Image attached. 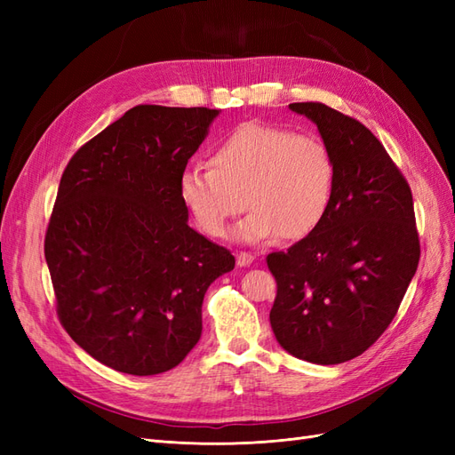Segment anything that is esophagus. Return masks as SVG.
<instances>
[{
  "mask_svg": "<svg viewBox=\"0 0 455 455\" xmlns=\"http://www.w3.org/2000/svg\"><path fill=\"white\" fill-rule=\"evenodd\" d=\"M254 259H256V256H252L251 252H237V266H239V267L251 266Z\"/></svg>",
  "mask_w": 455,
  "mask_h": 455,
  "instance_id": "esophagus-1",
  "label": "esophagus"
}]
</instances>
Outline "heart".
<instances>
[{
    "label": "heart",
    "instance_id": "1",
    "mask_svg": "<svg viewBox=\"0 0 455 455\" xmlns=\"http://www.w3.org/2000/svg\"><path fill=\"white\" fill-rule=\"evenodd\" d=\"M336 164L326 144L291 129L243 123L220 140L211 164L191 163L178 180L180 199L211 237L244 204L251 212L231 237L258 244L281 233L286 241L309 235L323 222L334 197Z\"/></svg>",
    "mask_w": 455,
    "mask_h": 455
}]
</instances>
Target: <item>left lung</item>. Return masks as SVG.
<instances>
[{
	"mask_svg": "<svg viewBox=\"0 0 455 455\" xmlns=\"http://www.w3.org/2000/svg\"><path fill=\"white\" fill-rule=\"evenodd\" d=\"M336 164L323 222L286 252H271L277 281L269 321L281 347L313 364L363 355L393 321L416 275L419 239L408 182L363 123L321 102H294Z\"/></svg>",
	"mask_w": 455,
	"mask_h": 455,
	"instance_id": "8db88e82",
	"label": "left lung"
}]
</instances>
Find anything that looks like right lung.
Returning a JSON list of instances; mask_svg holds the SVG:
<instances>
[{
  "mask_svg": "<svg viewBox=\"0 0 455 455\" xmlns=\"http://www.w3.org/2000/svg\"><path fill=\"white\" fill-rule=\"evenodd\" d=\"M220 109L136 106L81 146L60 178L45 259L66 332L123 374L180 364L206 288L235 267L188 224L178 180Z\"/></svg>",
  "mask_w": 455,
  "mask_h": 455,
  "instance_id": "add662e5",
  "label": "right lung"
}]
</instances>
